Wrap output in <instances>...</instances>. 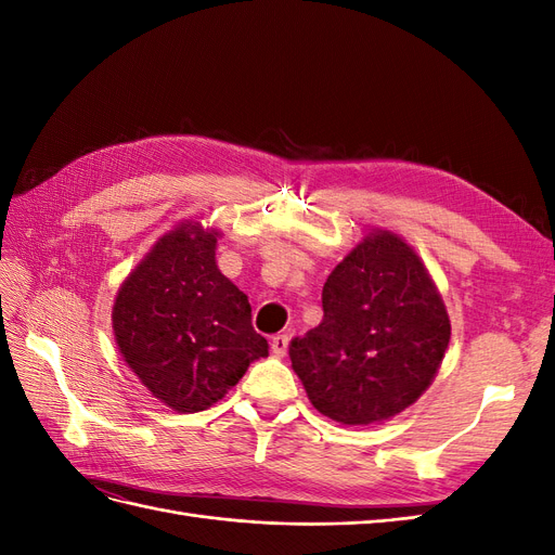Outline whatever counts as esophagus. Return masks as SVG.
Here are the masks:
<instances>
[{"label": "esophagus", "instance_id": "1", "mask_svg": "<svg viewBox=\"0 0 555 555\" xmlns=\"http://www.w3.org/2000/svg\"><path fill=\"white\" fill-rule=\"evenodd\" d=\"M287 347H289V335L287 333H278V335H273V340H271V351L275 357H284L287 354Z\"/></svg>", "mask_w": 555, "mask_h": 555}]
</instances>
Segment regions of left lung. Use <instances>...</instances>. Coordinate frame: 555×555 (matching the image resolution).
Returning <instances> with one entry per match:
<instances>
[{
  "label": "left lung",
  "mask_w": 555,
  "mask_h": 555,
  "mask_svg": "<svg viewBox=\"0 0 555 555\" xmlns=\"http://www.w3.org/2000/svg\"><path fill=\"white\" fill-rule=\"evenodd\" d=\"M322 308V324L292 340L289 359L324 416L367 426L410 408L428 389L451 324L408 243L373 231L333 268Z\"/></svg>",
  "instance_id": "left-lung-1"
}]
</instances>
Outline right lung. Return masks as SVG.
<instances>
[{
  "mask_svg": "<svg viewBox=\"0 0 555 555\" xmlns=\"http://www.w3.org/2000/svg\"><path fill=\"white\" fill-rule=\"evenodd\" d=\"M217 236L198 222L166 233L113 306L120 354L176 412L208 410L251 361L268 357L247 296L215 263Z\"/></svg>",
  "mask_w": 555,
  "mask_h": 555,
  "instance_id": "1",
  "label": "right lung"
}]
</instances>
